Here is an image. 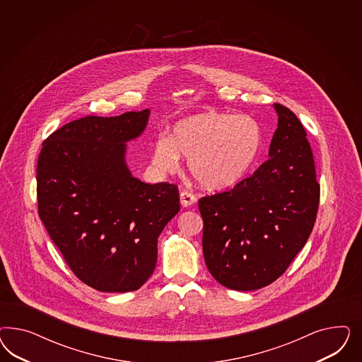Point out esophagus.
Wrapping results in <instances>:
<instances>
[{
    "label": "esophagus",
    "instance_id": "esophagus-1",
    "mask_svg": "<svg viewBox=\"0 0 362 362\" xmlns=\"http://www.w3.org/2000/svg\"><path fill=\"white\" fill-rule=\"evenodd\" d=\"M197 203V197L188 191H182L180 192V204L183 207H191L192 204Z\"/></svg>",
    "mask_w": 362,
    "mask_h": 362
}]
</instances>
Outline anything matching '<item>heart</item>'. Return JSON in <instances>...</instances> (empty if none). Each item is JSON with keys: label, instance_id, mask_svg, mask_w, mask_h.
Masks as SVG:
<instances>
[{"label": "heart", "instance_id": "b5f03b06", "mask_svg": "<svg viewBox=\"0 0 362 362\" xmlns=\"http://www.w3.org/2000/svg\"><path fill=\"white\" fill-rule=\"evenodd\" d=\"M263 130L251 115L209 110L175 123L171 135L153 144V165L174 173L180 156L199 185L209 189L235 186L251 171L260 153Z\"/></svg>", "mask_w": 362, "mask_h": 362}]
</instances>
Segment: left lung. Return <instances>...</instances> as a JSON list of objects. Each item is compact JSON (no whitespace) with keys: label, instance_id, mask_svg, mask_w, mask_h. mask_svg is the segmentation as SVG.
Returning a JSON list of instances; mask_svg holds the SVG:
<instances>
[{"label":"left lung","instance_id":"1","mask_svg":"<svg viewBox=\"0 0 362 362\" xmlns=\"http://www.w3.org/2000/svg\"><path fill=\"white\" fill-rule=\"evenodd\" d=\"M269 159L230 191L202 197L203 255L215 280L255 291L284 274L313 230L320 202L313 153L296 115L274 103Z\"/></svg>","mask_w":362,"mask_h":362}]
</instances>
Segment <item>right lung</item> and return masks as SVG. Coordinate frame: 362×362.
<instances>
[{
	"instance_id": "right-lung-1",
	"label": "right lung",
	"mask_w": 362,
	"mask_h": 362,
	"mask_svg": "<svg viewBox=\"0 0 362 362\" xmlns=\"http://www.w3.org/2000/svg\"><path fill=\"white\" fill-rule=\"evenodd\" d=\"M150 110L70 122L42 144L38 214L78 279L100 292H130L153 274L158 238L180 209L175 185L143 183L126 165V142Z\"/></svg>"
}]
</instances>
